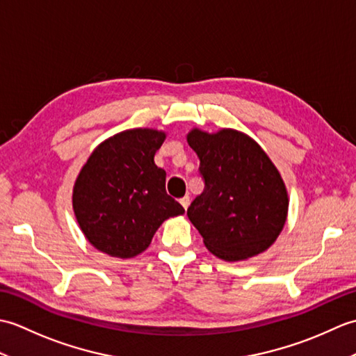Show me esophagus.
Segmentation results:
<instances>
[{
    "label": "esophagus",
    "mask_w": 356,
    "mask_h": 356,
    "mask_svg": "<svg viewBox=\"0 0 356 356\" xmlns=\"http://www.w3.org/2000/svg\"><path fill=\"white\" fill-rule=\"evenodd\" d=\"M179 202H180V205H182V207L186 209L188 207H190V202H191V200H190V195H184V197L180 199Z\"/></svg>",
    "instance_id": "obj_1"
}]
</instances>
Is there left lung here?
Wrapping results in <instances>:
<instances>
[{"mask_svg":"<svg viewBox=\"0 0 356 356\" xmlns=\"http://www.w3.org/2000/svg\"><path fill=\"white\" fill-rule=\"evenodd\" d=\"M186 140L200 159L205 182L186 214L208 251L228 261L266 251L289 208L275 165L254 139L231 128L214 134L193 128Z\"/></svg>","mask_w":356,"mask_h":356,"instance_id":"8db88e82","label":"left lung"}]
</instances>
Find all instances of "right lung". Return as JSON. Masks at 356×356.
I'll use <instances>...</instances> for the list:
<instances>
[{"instance_id":"right-lung-1","label":"right lung","mask_w":356,"mask_h":356,"mask_svg":"<svg viewBox=\"0 0 356 356\" xmlns=\"http://www.w3.org/2000/svg\"><path fill=\"white\" fill-rule=\"evenodd\" d=\"M165 133L133 128L111 136L82 166L73 211L97 251L131 259L149 246L166 218L185 213L165 191V170L154 163Z\"/></svg>"}]
</instances>
